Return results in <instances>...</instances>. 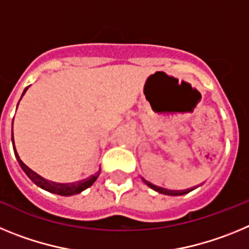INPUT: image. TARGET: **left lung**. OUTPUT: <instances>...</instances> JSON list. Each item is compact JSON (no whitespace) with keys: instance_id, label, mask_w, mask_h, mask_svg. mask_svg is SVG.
Wrapping results in <instances>:
<instances>
[{"instance_id":"8db88e82","label":"left lung","mask_w":249,"mask_h":249,"mask_svg":"<svg viewBox=\"0 0 249 249\" xmlns=\"http://www.w3.org/2000/svg\"><path fill=\"white\" fill-rule=\"evenodd\" d=\"M148 186L151 187V188H153L155 191H157V192L162 193V195H167V196H182V195H186L187 192H190V191L192 190H187V191H171V190H166V188H160V187H156V186H152L151 183H148Z\"/></svg>"}]
</instances>
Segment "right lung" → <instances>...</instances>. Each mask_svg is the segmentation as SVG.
Wrapping results in <instances>:
<instances>
[{"label": "right lung", "instance_id": "add662e5", "mask_svg": "<svg viewBox=\"0 0 249 249\" xmlns=\"http://www.w3.org/2000/svg\"><path fill=\"white\" fill-rule=\"evenodd\" d=\"M27 89H28V87H26L25 91H23V93H22V96L26 93ZM19 101H21V100H19ZM17 106H18V105H17ZM12 128H13V121H12ZM12 144L15 146V141H13V131H12ZM13 151H15V156H16L17 160H18L19 166H21V168L23 169V172L26 173V176L30 178L31 181L34 182L36 186H38L39 188H42V190L47 191V192L54 193V195H58V196H65V197H67V196L78 195V193H81L82 191L87 190L89 187H91L92 184L94 183V181L97 179L98 176H100V172H101V169H100V171H98L96 175L91 176V177L87 178V179H85V181L77 182V183H65V184H63V183H54V182H52V183H51L50 181H47V179L42 178L41 176L37 175V173H35L32 169L28 168V167L26 166V164L23 163L21 160H19V156H18V153H17V151H16V147L13 148Z\"/></svg>", "mask_w": 249, "mask_h": 249}]
</instances>
